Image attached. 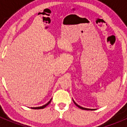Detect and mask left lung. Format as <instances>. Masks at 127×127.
Segmentation results:
<instances>
[{
    "label": "left lung",
    "instance_id": "8db88e82",
    "mask_svg": "<svg viewBox=\"0 0 127 127\" xmlns=\"http://www.w3.org/2000/svg\"><path fill=\"white\" fill-rule=\"evenodd\" d=\"M73 100V99H72ZM73 102H74V103L75 104H76V105H77V107H79V108H80V109H84V110H94V109H88V108H85V107H81L80 105H77V104H76V102H74V100H73Z\"/></svg>",
    "mask_w": 127,
    "mask_h": 127
}]
</instances>
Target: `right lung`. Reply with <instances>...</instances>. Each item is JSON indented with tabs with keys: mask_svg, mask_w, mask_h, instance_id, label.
<instances>
[{
	"mask_svg": "<svg viewBox=\"0 0 127 127\" xmlns=\"http://www.w3.org/2000/svg\"><path fill=\"white\" fill-rule=\"evenodd\" d=\"M51 99H52V98H51ZM51 99L50 100V101L48 102V103H47V104H46L45 105H42V106H41V107H31V108L32 109H43V108H44V107H46L47 106V105H48V104H50V102H51Z\"/></svg>",
	"mask_w": 127,
	"mask_h": 127,
	"instance_id": "add662e5",
	"label": "right lung"
}]
</instances>
